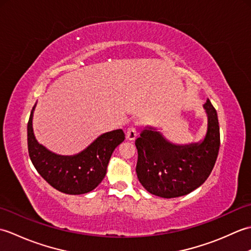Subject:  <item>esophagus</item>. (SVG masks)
<instances>
[{
    "mask_svg": "<svg viewBox=\"0 0 251 251\" xmlns=\"http://www.w3.org/2000/svg\"><path fill=\"white\" fill-rule=\"evenodd\" d=\"M138 136V132H137V128L135 126H130L128 129H127V132H126V138L128 140H135L136 137Z\"/></svg>",
    "mask_w": 251,
    "mask_h": 251,
    "instance_id": "obj_1",
    "label": "esophagus"
}]
</instances>
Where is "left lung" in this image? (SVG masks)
Listing matches in <instances>:
<instances>
[{"label": "left lung", "mask_w": 251, "mask_h": 251, "mask_svg": "<svg viewBox=\"0 0 251 251\" xmlns=\"http://www.w3.org/2000/svg\"><path fill=\"white\" fill-rule=\"evenodd\" d=\"M204 109L207 131L200 142L176 145L151 126H147L136 140V173L143 188L151 194L164 199L183 196L209 177L219 153L220 128L217 111L209 99Z\"/></svg>", "instance_id": "left-lung-1"}]
</instances>
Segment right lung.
<instances>
[{
	"instance_id": "obj_1",
	"label": "right lung",
	"mask_w": 251,
	"mask_h": 251,
	"mask_svg": "<svg viewBox=\"0 0 251 251\" xmlns=\"http://www.w3.org/2000/svg\"><path fill=\"white\" fill-rule=\"evenodd\" d=\"M35 105L28 122V151L37 173L52 188L66 194H85L97 188L106 174L112 153L125 139L124 131L104 132L75 155H59L35 139L32 127Z\"/></svg>"
}]
</instances>
